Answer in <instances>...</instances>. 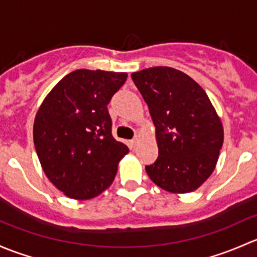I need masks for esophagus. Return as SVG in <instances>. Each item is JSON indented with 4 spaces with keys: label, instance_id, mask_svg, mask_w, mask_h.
<instances>
[{
    "label": "esophagus",
    "instance_id": "1",
    "mask_svg": "<svg viewBox=\"0 0 257 257\" xmlns=\"http://www.w3.org/2000/svg\"><path fill=\"white\" fill-rule=\"evenodd\" d=\"M137 144H139V139H137V137H135L134 140H131V141H130V145H131L132 147H136Z\"/></svg>",
    "mask_w": 257,
    "mask_h": 257
}]
</instances>
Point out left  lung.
<instances>
[{
  "mask_svg": "<svg viewBox=\"0 0 257 257\" xmlns=\"http://www.w3.org/2000/svg\"><path fill=\"white\" fill-rule=\"evenodd\" d=\"M131 78L150 109L158 158L146 166L153 183L188 193L209 178L218 162L224 130L207 92L183 71L147 68Z\"/></svg>",
  "mask_w": 257,
  "mask_h": 257,
  "instance_id": "obj_1",
  "label": "left lung"
}]
</instances>
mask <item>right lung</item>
Wrapping results in <instances>:
<instances>
[{
  "label": "right lung",
  "mask_w": 257,
  "mask_h": 257,
  "mask_svg": "<svg viewBox=\"0 0 257 257\" xmlns=\"http://www.w3.org/2000/svg\"><path fill=\"white\" fill-rule=\"evenodd\" d=\"M126 73L78 69L47 95L36 115L33 140L49 181L67 197L85 200L111 186L128 148L113 139L107 104Z\"/></svg>",
  "instance_id": "right-lung-1"
}]
</instances>
